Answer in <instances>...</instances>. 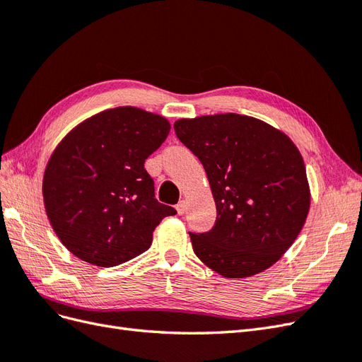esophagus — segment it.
Here are the masks:
<instances>
[{"mask_svg": "<svg viewBox=\"0 0 362 362\" xmlns=\"http://www.w3.org/2000/svg\"><path fill=\"white\" fill-rule=\"evenodd\" d=\"M185 210H187V202H185V201L182 199V201H180V202L177 204V211H178L180 216H182V214L185 213Z\"/></svg>", "mask_w": 362, "mask_h": 362, "instance_id": "34e87169", "label": "esophagus"}]
</instances>
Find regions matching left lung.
<instances>
[{
	"label": "left lung",
	"mask_w": 362,
	"mask_h": 362,
	"mask_svg": "<svg viewBox=\"0 0 362 362\" xmlns=\"http://www.w3.org/2000/svg\"><path fill=\"white\" fill-rule=\"evenodd\" d=\"M173 128L202 163L217 210L210 231L189 233L196 257L225 278L275 264L310 211L299 149L282 131L245 115L180 119Z\"/></svg>",
	"instance_id": "left-lung-1"
}]
</instances>
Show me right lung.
I'll use <instances>...</instances> for the list:
<instances>
[{
    "mask_svg": "<svg viewBox=\"0 0 362 362\" xmlns=\"http://www.w3.org/2000/svg\"><path fill=\"white\" fill-rule=\"evenodd\" d=\"M170 131L166 117L116 107L76 125L54 149L43 175L47 216L80 259L113 267L144 254L175 208L156 199L145 160Z\"/></svg>",
    "mask_w": 362,
    "mask_h": 362,
    "instance_id": "1",
    "label": "right lung"
}]
</instances>
